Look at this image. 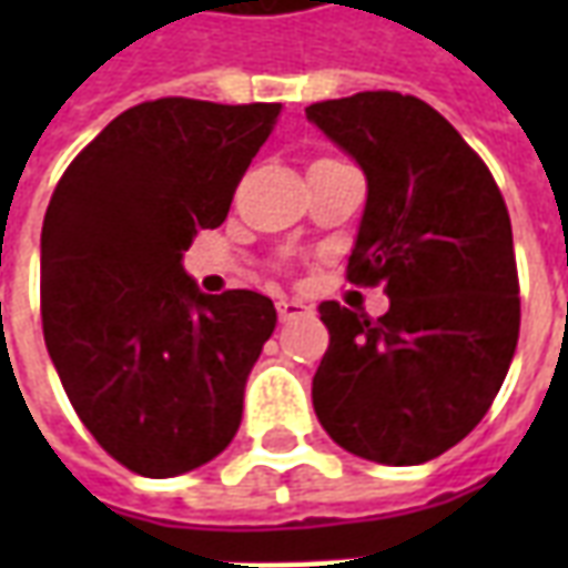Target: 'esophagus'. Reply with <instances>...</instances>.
Masks as SVG:
<instances>
[{"mask_svg":"<svg viewBox=\"0 0 568 568\" xmlns=\"http://www.w3.org/2000/svg\"><path fill=\"white\" fill-rule=\"evenodd\" d=\"M276 313H280V320H295L301 313H307V304H301V301H292V297H280L276 301Z\"/></svg>","mask_w":568,"mask_h":568,"instance_id":"esophagus-1","label":"esophagus"}]
</instances>
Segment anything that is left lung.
I'll return each instance as SVG.
<instances>
[{"mask_svg": "<svg viewBox=\"0 0 568 568\" xmlns=\"http://www.w3.org/2000/svg\"><path fill=\"white\" fill-rule=\"evenodd\" d=\"M362 166L368 200L349 283H386L381 320L325 301L313 377L322 428L381 465L435 459L484 419L511 368L520 288L508 206L487 163L417 97L365 91L307 105Z\"/></svg>", "mask_w": 568, "mask_h": 568, "instance_id": "obj_1", "label": "left lung"}]
</instances>
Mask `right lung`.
Here are the masks:
<instances>
[{
  "label": "right lung",
  "mask_w": 568,
  "mask_h": 568,
  "mask_svg": "<svg viewBox=\"0 0 568 568\" xmlns=\"http://www.w3.org/2000/svg\"><path fill=\"white\" fill-rule=\"evenodd\" d=\"M280 103L166 97L121 112L69 163L42 224V328L81 423L142 477L234 440L276 328L271 297L203 295L182 255L227 219Z\"/></svg>",
  "instance_id": "1"
}]
</instances>
